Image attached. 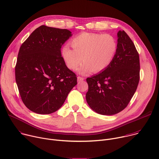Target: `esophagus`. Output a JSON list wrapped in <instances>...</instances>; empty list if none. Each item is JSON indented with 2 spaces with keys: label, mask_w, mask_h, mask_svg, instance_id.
I'll use <instances>...</instances> for the list:
<instances>
[{
  "label": "esophagus",
  "mask_w": 159,
  "mask_h": 159,
  "mask_svg": "<svg viewBox=\"0 0 159 159\" xmlns=\"http://www.w3.org/2000/svg\"><path fill=\"white\" fill-rule=\"evenodd\" d=\"M84 79L83 78V77H77V81L78 82H80V81H82V80H83Z\"/></svg>",
  "instance_id": "1"
}]
</instances>
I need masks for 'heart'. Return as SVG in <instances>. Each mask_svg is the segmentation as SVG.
Returning <instances> with one entry per match:
<instances>
[{"label": "heart", "mask_w": 159, "mask_h": 159, "mask_svg": "<svg viewBox=\"0 0 159 159\" xmlns=\"http://www.w3.org/2000/svg\"><path fill=\"white\" fill-rule=\"evenodd\" d=\"M74 49L66 46L63 48V59L71 70H75L83 60L84 63L77 70L80 74L94 73L107 68L117 52V44L115 38L109 35L83 33L71 41Z\"/></svg>", "instance_id": "b5f03b06"}]
</instances>
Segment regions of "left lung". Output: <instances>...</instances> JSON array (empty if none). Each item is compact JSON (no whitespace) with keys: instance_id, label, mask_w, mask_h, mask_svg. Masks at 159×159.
Here are the masks:
<instances>
[{"instance_id":"1","label":"left lung","mask_w":159,"mask_h":159,"mask_svg":"<svg viewBox=\"0 0 159 159\" xmlns=\"http://www.w3.org/2000/svg\"><path fill=\"white\" fill-rule=\"evenodd\" d=\"M117 49L110 65L87 78L85 98L95 112L112 115L122 111L134 94L139 80V58L134 43L123 30L117 33Z\"/></svg>"}]
</instances>
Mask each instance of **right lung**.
<instances>
[{
    "instance_id": "obj_1",
    "label": "right lung",
    "mask_w": 159,
    "mask_h": 159,
    "mask_svg": "<svg viewBox=\"0 0 159 159\" xmlns=\"http://www.w3.org/2000/svg\"><path fill=\"white\" fill-rule=\"evenodd\" d=\"M71 35L67 29L42 25L21 46L16 82L23 103L33 112L44 115L59 110L77 85V77L61 53V46Z\"/></svg>"
}]
</instances>
